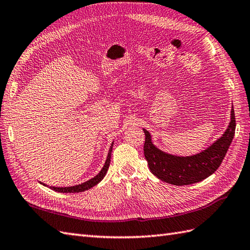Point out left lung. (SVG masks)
Listing matches in <instances>:
<instances>
[{
  "mask_svg": "<svg viewBox=\"0 0 250 250\" xmlns=\"http://www.w3.org/2000/svg\"><path fill=\"white\" fill-rule=\"evenodd\" d=\"M234 109H231V120L228 129L200 153L190 156H177L163 152L152 144L151 135L144 130V154L148 166L155 177L172 185H188L200 182L216 171L227 153L235 133Z\"/></svg>",
  "mask_w": 250,
  "mask_h": 250,
  "instance_id": "left-lung-1",
  "label": "left lung"
}]
</instances>
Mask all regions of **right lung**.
<instances>
[{
    "mask_svg": "<svg viewBox=\"0 0 250 250\" xmlns=\"http://www.w3.org/2000/svg\"><path fill=\"white\" fill-rule=\"evenodd\" d=\"M113 145H114V143H112L111 148H109V150H108V154H107V158H106V161H105V164H104L101 171L99 172L96 177H94L92 179H89L88 181H86L84 183L74 185V187H67V188L50 187V188L55 190V191H60V193H80V191H84V190L91 188L92 187H95V185H97L99 182L102 181V179L105 177V175H106L109 163H111V155H112ZM42 184L44 185V187H46L44 183H42Z\"/></svg>",
    "mask_w": 250,
    "mask_h": 250,
    "instance_id": "obj_1",
    "label": "right lung"
}]
</instances>
